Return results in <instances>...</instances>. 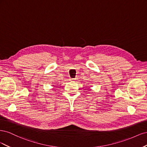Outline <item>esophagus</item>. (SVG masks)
I'll return each instance as SVG.
<instances>
[{
	"label": "esophagus",
	"mask_w": 147,
	"mask_h": 147,
	"mask_svg": "<svg viewBox=\"0 0 147 147\" xmlns=\"http://www.w3.org/2000/svg\"><path fill=\"white\" fill-rule=\"evenodd\" d=\"M76 80V79H75V78H71V79H70V80H72V81H74V80Z\"/></svg>",
	"instance_id": "34e87169"
}]
</instances>
